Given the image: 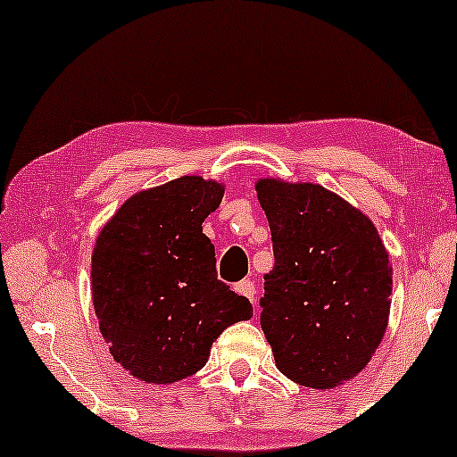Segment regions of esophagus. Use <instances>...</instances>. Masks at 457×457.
<instances>
[{"mask_svg":"<svg viewBox=\"0 0 457 457\" xmlns=\"http://www.w3.org/2000/svg\"><path fill=\"white\" fill-rule=\"evenodd\" d=\"M235 291L239 293V295L247 297L249 302L253 303V297H255V287H253L252 280H241V283H237V285H235Z\"/></svg>","mask_w":457,"mask_h":457,"instance_id":"esophagus-1","label":"esophagus"}]
</instances>
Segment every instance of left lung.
<instances>
[{
  "label": "left lung",
  "instance_id": "left-lung-1",
  "mask_svg": "<svg viewBox=\"0 0 457 457\" xmlns=\"http://www.w3.org/2000/svg\"><path fill=\"white\" fill-rule=\"evenodd\" d=\"M272 233L260 324L278 370L330 389L355 377L383 341L391 308L389 253L370 222L312 183H255Z\"/></svg>",
  "mask_w": 457,
  "mask_h": 457
}]
</instances>
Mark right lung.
<instances>
[{"instance_id":"obj_1","label":"right lung","mask_w":457,"mask_h":457,"mask_svg":"<svg viewBox=\"0 0 457 457\" xmlns=\"http://www.w3.org/2000/svg\"><path fill=\"white\" fill-rule=\"evenodd\" d=\"M224 187L180 177L127 199L99 233L91 293L110 353L135 378L177 383L205 366L212 343L253 308L216 278L202 222Z\"/></svg>"}]
</instances>
